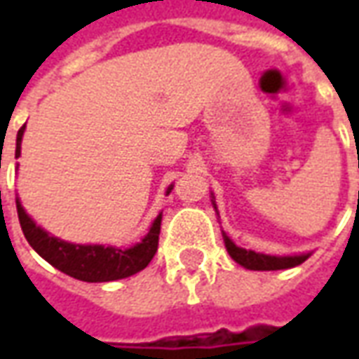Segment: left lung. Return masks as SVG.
<instances>
[{"label": "left lung", "mask_w": 359, "mask_h": 359, "mask_svg": "<svg viewBox=\"0 0 359 359\" xmlns=\"http://www.w3.org/2000/svg\"><path fill=\"white\" fill-rule=\"evenodd\" d=\"M211 202H213V200H211ZM213 208L217 210L215 202H213ZM223 238H225V246L226 252H229V256L233 257L238 265L252 271L290 269V267H296V265L304 264L309 257V254H300V256H267V254H257V252H252V250L238 248L225 233H223Z\"/></svg>", "instance_id": "left-lung-1"}]
</instances>
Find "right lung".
Returning a JSON list of instances; mask_svg holds the SVG:
<instances>
[{
    "instance_id": "obj_1",
    "label": "right lung",
    "mask_w": 359,
    "mask_h": 359,
    "mask_svg": "<svg viewBox=\"0 0 359 359\" xmlns=\"http://www.w3.org/2000/svg\"><path fill=\"white\" fill-rule=\"evenodd\" d=\"M25 126L17 133V149L15 157L20 156V142H22ZM172 190V184L167 188V194ZM17 213H19L20 229L25 233L28 244L51 264L55 269L63 271L65 275L86 283H109L126 278L146 269L151 257L156 256L159 231H161V213L149 226L148 234L133 248H115V246H100V244H71L46 233L28 217L27 211L17 200Z\"/></svg>"
}]
</instances>
